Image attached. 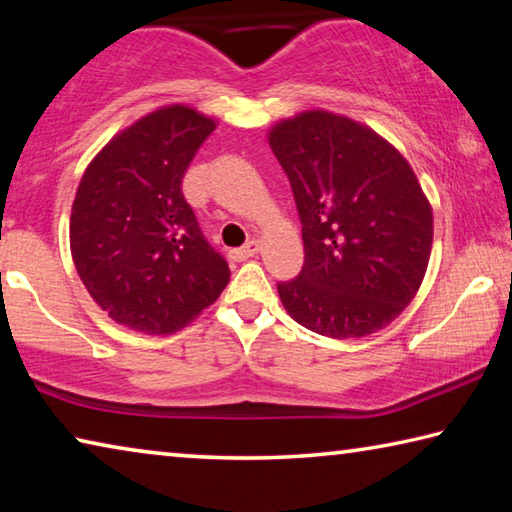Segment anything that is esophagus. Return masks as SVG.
<instances>
[{
  "mask_svg": "<svg viewBox=\"0 0 512 512\" xmlns=\"http://www.w3.org/2000/svg\"><path fill=\"white\" fill-rule=\"evenodd\" d=\"M257 250H259V241L257 239H250L246 246L230 250V259H235V262H246V259L257 255Z\"/></svg>",
  "mask_w": 512,
  "mask_h": 512,
  "instance_id": "esophagus-1",
  "label": "esophagus"
}]
</instances>
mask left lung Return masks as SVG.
<instances>
[{
    "label": "left lung",
    "instance_id": "left-lung-1",
    "mask_svg": "<svg viewBox=\"0 0 512 512\" xmlns=\"http://www.w3.org/2000/svg\"><path fill=\"white\" fill-rule=\"evenodd\" d=\"M302 223L305 264L277 293L329 339H359L402 314L427 271L433 216L391 144L348 117L311 110L273 128Z\"/></svg>",
    "mask_w": 512,
    "mask_h": 512
}]
</instances>
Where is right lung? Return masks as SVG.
<instances>
[{
	"mask_svg": "<svg viewBox=\"0 0 512 512\" xmlns=\"http://www.w3.org/2000/svg\"><path fill=\"white\" fill-rule=\"evenodd\" d=\"M216 124L185 106L142 117L85 169L69 221L72 257L106 314L171 334L221 296L225 257L183 196V178Z\"/></svg>",
	"mask_w": 512,
	"mask_h": 512,
	"instance_id": "1",
	"label": "right lung"
}]
</instances>
